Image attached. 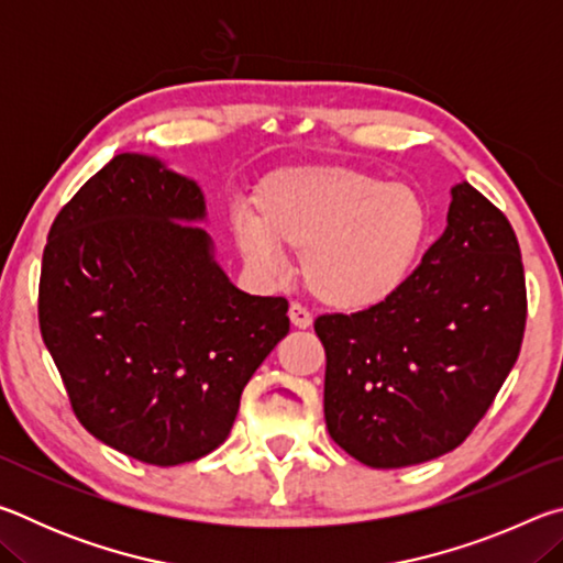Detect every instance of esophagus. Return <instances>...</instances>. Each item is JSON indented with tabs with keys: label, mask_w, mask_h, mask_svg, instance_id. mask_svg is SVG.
Segmentation results:
<instances>
[{
	"label": "esophagus",
	"mask_w": 563,
	"mask_h": 563,
	"mask_svg": "<svg viewBox=\"0 0 563 563\" xmlns=\"http://www.w3.org/2000/svg\"><path fill=\"white\" fill-rule=\"evenodd\" d=\"M288 316H290V322H292L295 328H300V330H308V328L312 325V316H310L308 310L302 308V305H298V302H292V305H290Z\"/></svg>",
	"instance_id": "1"
}]
</instances>
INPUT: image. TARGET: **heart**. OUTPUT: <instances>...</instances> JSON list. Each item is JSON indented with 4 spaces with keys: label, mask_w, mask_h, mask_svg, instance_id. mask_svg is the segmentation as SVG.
Masks as SVG:
<instances>
[{
    "label": "heart",
    "mask_w": 563,
    "mask_h": 563,
    "mask_svg": "<svg viewBox=\"0 0 563 563\" xmlns=\"http://www.w3.org/2000/svg\"><path fill=\"white\" fill-rule=\"evenodd\" d=\"M255 216L231 218L255 273H283V247L300 251L308 290L335 310H369L402 288L430 238V208L415 188L347 168H295L263 180Z\"/></svg>",
    "instance_id": "1"
}]
</instances>
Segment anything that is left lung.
I'll return each mask as SVG.
<instances>
[{
  "label": "left lung",
  "mask_w": 563,
  "mask_h": 563,
  "mask_svg": "<svg viewBox=\"0 0 563 563\" xmlns=\"http://www.w3.org/2000/svg\"><path fill=\"white\" fill-rule=\"evenodd\" d=\"M444 233L393 298L322 316L325 424L357 462L397 470L460 446L519 357L527 285L517 235L466 180Z\"/></svg>",
  "instance_id": "left-lung-1"
}]
</instances>
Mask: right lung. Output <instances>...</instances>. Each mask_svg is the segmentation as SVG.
Here are the masks:
<instances>
[{
  "instance_id": "obj_1",
  "label": "right lung",
  "mask_w": 563,
  "mask_h": 563,
  "mask_svg": "<svg viewBox=\"0 0 563 563\" xmlns=\"http://www.w3.org/2000/svg\"><path fill=\"white\" fill-rule=\"evenodd\" d=\"M206 196L148 154H119L62 208L42 258L40 328L79 422L174 466L225 442L241 393L288 335V300L235 288Z\"/></svg>"
}]
</instances>
